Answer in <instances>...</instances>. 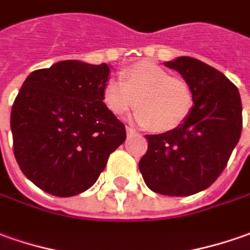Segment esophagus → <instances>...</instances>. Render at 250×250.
<instances>
[{"mask_svg":"<svg viewBox=\"0 0 250 250\" xmlns=\"http://www.w3.org/2000/svg\"><path fill=\"white\" fill-rule=\"evenodd\" d=\"M125 132H127V138H131V137H134L137 132H135V130H132L131 127H127L125 128Z\"/></svg>","mask_w":250,"mask_h":250,"instance_id":"esophagus-1","label":"esophagus"}]
</instances>
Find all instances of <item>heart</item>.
<instances>
[{
    "label": "heart",
    "mask_w": 250,
    "mask_h": 250,
    "mask_svg": "<svg viewBox=\"0 0 250 250\" xmlns=\"http://www.w3.org/2000/svg\"><path fill=\"white\" fill-rule=\"evenodd\" d=\"M106 108L122 116L135 105L134 122L150 125L156 131H169L182 125L193 106V91L182 78L171 76L167 69L152 61H141L111 78L103 86Z\"/></svg>",
    "instance_id": "1"
}]
</instances>
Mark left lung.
Masks as SVG:
<instances>
[{"label": "left lung", "instance_id": "obj_1", "mask_svg": "<svg viewBox=\"0 0 250 250\" xmlns=\"http://www.w3.org/2000/svg\"><path fill=\"white\" fill-rule=\"evenodd\" d=\"M164 64L189 83L193 106L179 127L145 135L147 152L138 167L154 193L191 196L209 188L225 169L242 130V104L227 76L203 61L181 56Z\"/></svg>", "mask_w": 250, "mask_h": 250}]
</instances>
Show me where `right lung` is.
<instances>
[{"label": "right lung", "mask_w": 250, "mask_h": 250, "mask_svg": "<svg viewBox=\"0 0 250 250\" xmlns=\"http://www.w3.org/2000/svg\"><path fill=\"white\" fill-rule=\"evenodd\" d=\"M111 65L64 60L25 78L13 103L11 130L19 167L49 194H81L97 182L125 125L103 100Z\"/></svg>", "instance_id": "1"}]
</instances>
